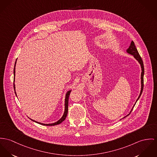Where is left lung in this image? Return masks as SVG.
<instances>
[{
	"label": "left lung",
	"mask_w": 157,
	"mask_h": 157,
	"mask_svg": "<svg viewBox=\"0 0 157 157\" xmlns=\"http://www.w3.org/2000/svg\"><path fill=\"white\" fill-rule=\"evenodd\" d=\"M126 52H127L128 54L133 56V57H134V59L139 62V63L140 64V67H141V69H142V72H141V78H141V90H140V94H139V96L138 97V98H137V100H136L135 104L134 105V106H133V108L132 109V110H130V113H129L127 115H126L125 117L128 116V115L130 114V113L132 112V110H133L134 106H135L136 102H137V100L139 99L142 93L143 89H144V63H143V61H142V58L140 57V55H139V52H138V51H137V49L136 48V46H135L134 43V42H133V40L131 42L130 45V47L127 48V49L126 50ZM125 117H124L123 118H124Z\"/></svg>",
	"instance_id": "left-lung-1"
}]
</instances>
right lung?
<instances>
[{"mask_svg": "<svg viewBox=\"0 0 157 157\" xmlns=\"http://www.w3.org/2000/svg\"><path fill=\"white\" fill-rule=\"evenodd\" d=\"M16 62H17V60L15 61V65H14V68H13V76H14V78H13V88H14V91H15V95L17 96V94H16V92H15V66H16ZM72 91V90H69L68 91L66 94V96H65V101H64V113L62 116V117L59 120V121L56 122H54L52 124H43V123H41V122H39L37 121H35V120H33L32 119H30L32 121H34L36 123H38L39 124H41V125H47V126H53V125H58V124H60V123H61L63 121L65 120L66 117H67V112H68V101H69V97L70 96V93Z\"/></svg>", "mask_w": 157, "mask_h": 157, "instance_id": "1", "label": "right lung"}]
</instances>
